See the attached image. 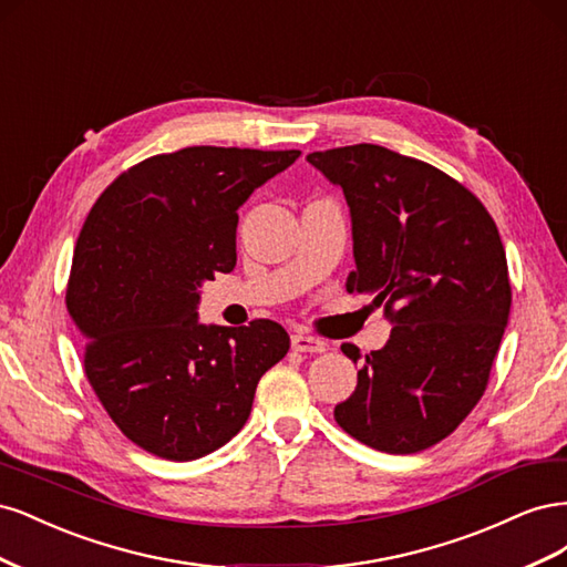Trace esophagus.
<instances>
[{
  "label": "esophagus",
  "instance_id": "34e87169",
  "mask_svg": "<svg viewBox=\"0 0 567 567\" xmlns=\"http://www.w3.org/2000/svg\"><path fill=\"white\" fill-rule=\"evenodd\" d=\"M290 346L298 352H323L326 350V342H321L319 338H312L307 333H293L290 336Z\"/></svg>",
  "mask_w": 567,
  "mask_h": 567
}]
</instances>
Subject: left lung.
Listing matches in <instances>:
<instances>
[{
	"mask_svg": "<svg viewBox=\"0 0 567 567\" xmlns=\"http://www.w3.org/2000/svg\"><path fill=\"white\" fill-rule=\"evenodd\" d=\"M307 161L348 200L357 265L348 290L373 296L392 323L333 416L379 452L433 447L483 398L502 346L511 284L499 231L466 186L385 146L315 151ZM342 352L357 364L354 346Z\"/></svg>",
	"mask_w": 567,
	"mask_h": 567,
	"instance_id": "8db88e82",
	"label": "left lung"
}]
</instances>
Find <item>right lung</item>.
<instances>
[{
	"instance_id": "obj_1",
	"label": "right lung",
	"mask_w": 567,
	"mask_h": 567,
	"mask_svg": "<svg viewBox=\"0 0 567 567\" xmlns=\"http://www.w3.org/2000/svg\"><path fill=\"white\" fill-rule=\"evenodd\" d=\"M300 151L188 146L120 175L78 236L65 305L84 373L142 450L194 461L250 416L257 381L286 357L284 326L198 323L203 281L236 267L238 208Z\"/></svg>"
}]
</instances>
